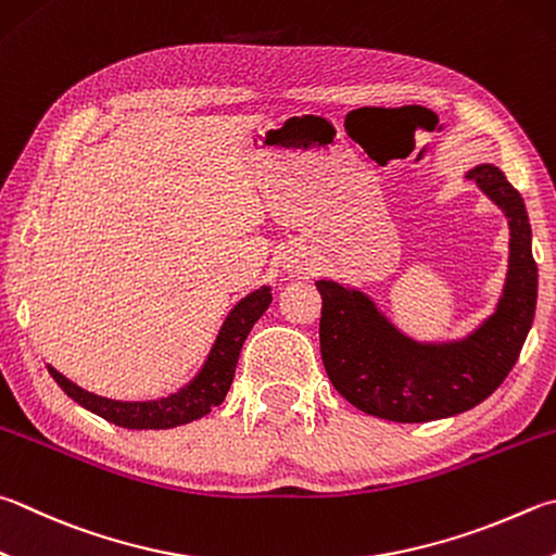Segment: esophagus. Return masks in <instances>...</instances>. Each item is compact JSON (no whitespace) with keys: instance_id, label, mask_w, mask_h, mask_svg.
Returning <instances> with one entry per match:
<instances>
[{"instance_id":"esophagus-1","label":"esophagus","mask_w":556,"mask_h":556,"mask_svg":"<svg viewBox=\"0 0 556 556\" xmlns=\"http://www.w3.org/2000/svg\"><path fill=\"white\" fill-rule=\"evenodd\" d=\"M304 269L306 267H299V265H294V262H289L287 265V271H291V275H304Z\"/></svg>"}]
</instances>
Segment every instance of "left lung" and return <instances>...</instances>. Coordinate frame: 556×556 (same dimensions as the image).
<instances>
[{"mask_svg":"<svg viewBox=\"0 0 556 556\" xmlns=\"http://www.w3.org/2000/svg\"><path fill=\"white\" fill-rule=\"evenodd\" d=\"M510 226L508 277L498 306L464 340L416 342L367 294L320 279V355L332 387L383 420L428 422L479 406L518 362L538 304V265L525 201L496 165L467 173Z\"/></svg>","mask_w":556,"mask_h":556,"instance_id":"1","label":"left lung"}]
</instances>
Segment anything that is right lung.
Here are the masks:
<instances>
[{"label":"right lung","mask_w":556,"mask_h":556,"mask_svg":"<svg viewBox=\"0 0 556 556\" xmlns=\"http://www.w3.org/2000/svg\"><path fill=\"white\" fill-rule=\"evenodd\" d=\"M271 304L269 287L252 291L245 299H240L228 313L224 326L218 330V338L211 348L208 357L201 367L199 375L191 379L185 389L169 393L167 399L157 401H111L97 393L79 389L77 383L65 379L58 369L48 365L50 377L58 381L70 399L77 401L79 406L97 413L99 418L114 422L118 428L128 430H167L185 426L197 418H204L211 408L224 403L226 393L233 383L236 365L243 350L248 332L255 326L257 318Z\"/></svg>","instance_id":"right-lung-1"}]
</instances>
